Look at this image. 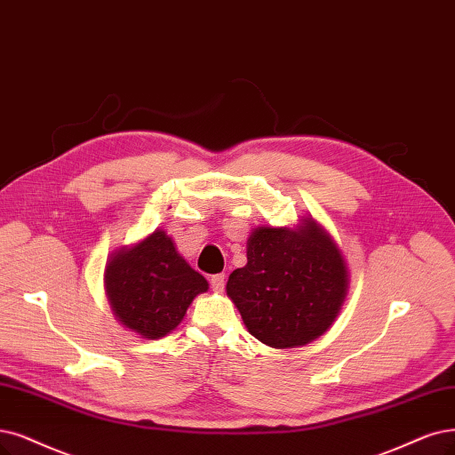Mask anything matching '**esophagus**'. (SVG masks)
Instances as JSON below:
<instances>
[{
	"label": "esophagus",
	"mask_w": 455,
	"mask_h": 455,
	"mask_svg": "<svg viewBox=\"0 0 455 455\" xmlns=\"http://www.w3.org/2000/svg\"><path fill=\"white\" fill-rule=\"evenodd\" d=\"M210 284H212V289H213L215 292H221V291L225 289V274H215V275H212Z\"/></svg>",
	"instance_id": "1"
}]
</instances>
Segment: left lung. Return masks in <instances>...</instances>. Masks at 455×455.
I'll return each mask as SVG.
<instances>
[{"instance_id":"1","label":"left lung","mask_w":455,"mask_h":455,"mask_svg":"<svg viewBox=\"0 0 455 455\" xmlns=\"http://www.w3.org/2000/svg\"><path fill=\"white\" fill-rule=\"evenodd\" d=\"M347 287L339 249L306 219L299 230L262 227L251 234L247 264L230 274L227 294L251 335L267 347L292 348L331 326Z\"/></svg>"}]
</instances>
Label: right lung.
<instances>
[{"mask_svg": "<svg viewBox=\"0 0 455 455\" xmlns=\"http://www.w3.org/2000/svg\"><path fill=\"white\" fill-rule=\"evenodd\" d=\"M114 315L146 339L172 331L208 281L185 262L174 242L156 230L139 245L116 253L105 270Z\"/></svg>", "mask_w": 455, "mask_h": 455, "instance_id": "obj_1", "label": "right lung"}]
</instances>
